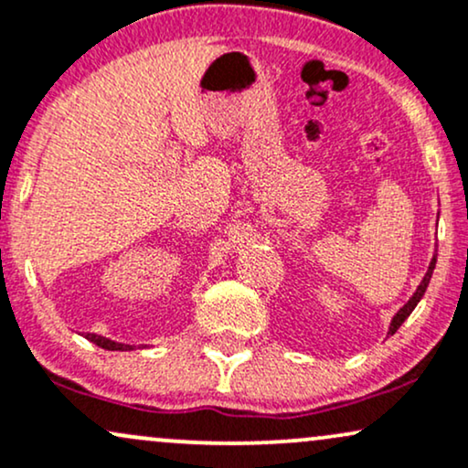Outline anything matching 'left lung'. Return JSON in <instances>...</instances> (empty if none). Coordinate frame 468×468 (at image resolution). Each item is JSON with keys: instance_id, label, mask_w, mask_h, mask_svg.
Wrapping results in <instances>:
<instances>
[{"instance_id": "8db88e82", "label": "left lung", "mask_w": 468, "mask_h": 468, "mask_svg": "<svg viewBox=\"0 0 468 468\" xmlns=\"http://www.w3.org/2000/svg\"><path fill=\"white\" fill-rule=\"evenodd\" d=\"M433 268H436V257H433L431 259V263H430V270H427V274H425V277H423V281H420V285H419V290H416L414 292V296L412 298H410V301L408 303H405V305L401 307V309H399V312H397V316L395 318H392V323H390V331H388V334H395V331L399 329V326H401L403 324V320L405 318H408L410 316V314H412L414 312V307L416 305H419V301H420V298H423V294H425V290H427V285H430V279H431V272H433Z\"/></svg>"}]
</instances>
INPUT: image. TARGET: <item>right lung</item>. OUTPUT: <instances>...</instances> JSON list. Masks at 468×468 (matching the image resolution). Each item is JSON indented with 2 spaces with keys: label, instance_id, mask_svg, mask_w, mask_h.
I'll list each match as a JSON object with an SVG mask.
<instances>
[{
  "label": "right lung",
  "instance_id": "obj_1",
  "mask_svg": "<svg viewBox=\"0 0 468 468\" xmlns=\"http://www.w3.org/2000/svg\"><path fill=\"white\" fill-rule=\"evenodd\" d=\"M84 337H87L89 342H93V345L106 348V351H131L133 348L131 345H120V342H112V340H109V337L95 335V334H87Z\"/></svg>",
  "mask_w": 468,
  "mask_h": 468
}]
</instances>
